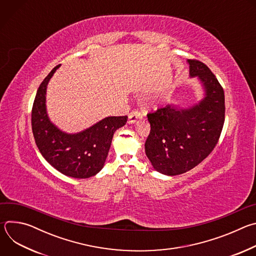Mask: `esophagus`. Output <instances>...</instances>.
<instances>
[{
	"instance_id": "obj_1",
	"label": "esophagus",
	"mask_w": 256,
	"mask_h": 256,
	"mask_svg": "<svg viewBox=\"0 0 256 256\" xmlns=\"http://www.w3.org/2000/svg\"><path fill=\"white\" fill-rule=\"evenodd\" d=\"M142 118V114L138 112V110H132L130 114H128V122L130 124H134L138 120H140Z\"/></svg>"
}]
</instances>
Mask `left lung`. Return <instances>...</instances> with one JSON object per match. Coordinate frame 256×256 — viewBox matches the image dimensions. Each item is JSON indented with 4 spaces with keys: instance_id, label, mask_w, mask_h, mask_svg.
<instances>
[{
    "instance_id": "1",
    "label": "left lung",
    "mask_w": 256,
    "mask_h": 256,
    "mask_svg": "<svg viewBox=\"0 0 256 256\" xmlns=\"http://www.w3.org/2000/svg\"><path fill=\"white\" fill-rule=\"evenodd\" d=\"M188 62L190 77L202 82L204 97L188 108L169 104L147 116L151 130L144 152L154 169L165 175L186 173L206 159L216 147L225 122L221 84L204 62Z\"/></svg>"
}]
</instances>
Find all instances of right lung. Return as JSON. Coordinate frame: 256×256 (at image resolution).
I'll return each mask as SVG.
<instances>
[{"instance_id":"obj_1","label":"right lung","mask_w":256,"mask_h":256,"mask_svg":"<svg viewBox=\"0 0 256 256\" xmlns=\"http://www.w3.org/2000/svg\"><path fill=\"white\" fill-rule=\"evenodd\" d=\"M60 64L54 66L36 93L31 114L32 132L44 158L60 173L74 178L96 175L104 166L114 132L128 116H108L89 128L66 134L58 128L46 112V87Z\"/></svg>"}]
</instances>
